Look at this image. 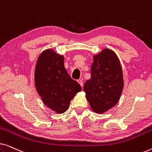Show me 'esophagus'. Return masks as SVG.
I'll use <instances>...</instances> for the list:
<instances>
[{
  "label": "esophagus",
  "instance_id": "esophagus-1",
  "mask_svg": "<svg viewBox=\"0 0 152 152\" xmlns=\"http://www.w3.org/2000/svg\"><path fill=\"white\" fill-rule=\"evenodd\" d=\"M77 82L80 84L81 86L83 87V81H82V80H77Z\"/></svg>",
  "mask_w": 152,
  "mask_h": 152
}]
</instances>
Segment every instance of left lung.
Instances as JSON below:
<instances>
[{
    "mask_svg": "<svg viewBox=\"0 0 152 152\" xmlns=\"http://www.w3.org/2000/svg\"><path fill=\"white\" fill-rule=\"evenodd\" d=\"M91 77L84 85L86 98L95 113H103L119 101L124 87L122 66L118 56L105 48L93 56Z\"/></svg>",
    "mask_w": 152,
    "mask_h": 152,
    "instance_id": "left-lung-1",
    "label": "left lung"
}]
</instances>
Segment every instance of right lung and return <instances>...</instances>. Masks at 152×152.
Masks as SVG:
<instances>
[{"mask_svg":"<svg viewBox=\"0 0 152 152\" xmlns=\"http://www.w3.org/2000/svg\"><path fill=\"white\" fill-rule=\"evenodd\" d=\"M64 60L63 55L46 49L39 56L34 71L37 93L47 107L59 114L67 111L71 99L82 90L66 71Z\"/></svg>","mask_w":152,"mask_h":152,"instance_id":"right-lung-1","label":"right lung"}]
</instances>
